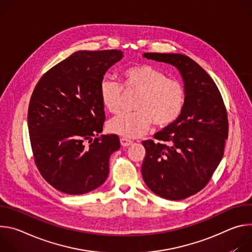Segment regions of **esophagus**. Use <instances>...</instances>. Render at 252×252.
I'll list each match as a JSON object with an SVG mask.
<instances>
[{"label":"esophagus","instance_id":"obj_1","mask_svg":"<svg viewBox=\"0 0 252 252\" xmlns=\"http://www.w3.org/2000/svg\"><path fill=\"white\" fill-rule=\"evenodd\" d=\"M121 145L124 147V148H126V147H129L132 145V141L127 139V138H125V137H122L121 138Z\"/></svg>","mask_w":252,"mask_h":252}]
</instances>
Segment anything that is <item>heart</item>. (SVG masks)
Masks as SVG:
<instances>
[{"mask_svg": "<svg viewBox=\"0 0 252 252\" xmlns=\"http://www.w3.org/2000/svg\"><path fill=\"white\" fill-rule=\"evenodd\" d=\"M122 85L110 78L99 84V96L106 111H121L123 89L138 93L133 104L135 110L118 116L107 124V129L125 138L141 136L151 126L166 127L181 116L186 99L185 85L167 78L164 70L149 63L128 66L122 70Z\"/></svg>", "mask_w": 252, "mask_h": 252, "instance_id": "1", "label": "heart"}]
</instances>
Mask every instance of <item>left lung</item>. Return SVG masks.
Returning <instances> with one entry per match:
<instances>
[{
  "label": "left lung",
  "mask_w": 252,
  "mask_h": 252,
  "mask_svg": "<svg viewBox=\"0 0 252 252\" xmlns=\"http://www.w3.org/2000/svg\"><path fill=\"white\" fill-rule=\"evenodd\" d=\"M143 57L174 65L184 79L187 99L178 119L143 140L141 175L149 189L169 200L189 197L209 183L228 135L226 107L219 88L193 60L181 54L145 53Z\"/></svg>",
  "instance_id": "left-lung-1"
}]
</instances>
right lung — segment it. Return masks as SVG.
<instances>
[{"label":"right lung","instance_id":"right-lung-1","mask_svg":"<svg viewBox=\"0 0 252 252\" xmlns=\"http://www.w3.org/2000/svg\"><path fill=\"white\" fill-rule=\"evenodd\" d=\"M123 58L120 50L79 51L42 76L28 110L34 163L45 181L66 194H84L109 175L117 134H101L105 121L99 84Z\"/></svg>","mask_w":252,"mask_h":252}]
</instances>
